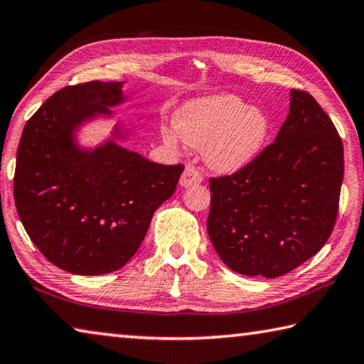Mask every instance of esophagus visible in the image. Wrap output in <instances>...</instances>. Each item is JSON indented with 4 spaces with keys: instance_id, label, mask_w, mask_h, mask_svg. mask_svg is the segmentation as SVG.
Listing matches in <instances>:
<instances>
[{
    "instance_id": "34e87169",
    "label": "esophagus",
    "mask_w": 364,
    "mask_h": 364,
    "mask_svg": "<svg viewBox=\"0 0 364 364\" xmlns=\"http://www.w3.org/2000/svg\"><path fill=\"white\" fill-rule=\"evenodd\" d=\"M202 173L199 170H197L196 167H193V165H188L186 168H184L183 175H181V186L188 188V186H194V184H199L202 181Z\"/></svg>"
}]
</instances>
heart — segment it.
I'll list each match as a JSON object with an SVG mask.
<instances>
[{
    "mask_svg": "<svg viewBox=\"0 0 364 364\" xmlns=\"http://www.w3.org/2000/svg\"><path fill=\"white\" fill-rule=\"evenodd\" d=\"M173 130L162 128V138L204 149L210 167L234 171L249 165L262 152L269 134V119L262 109L249 107L234 95H217L193 101L173 117Z\"/></svg>",
    "mask_w": 364,
    "mask_h": 364,
    "instance_id": "obj_1",
    "label": "heart"
}]
</instances>
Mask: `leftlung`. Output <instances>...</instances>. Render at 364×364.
Segmentation results:
<instances>
[{"label":"left lung","instance_id":"obj_1","mask_svg":"<svg viewBox=\"0 0 364 364\" xmlns=\"http://www.w3.org/2000/svg\"><path fill=\"white\" fill-rule=\"evenodd\" d=\"M343 146L315 97L291 90L274 143L232 175L208 178L207 232L228 268L278 278L316 255L334 230Z\"/></svg>","mask_w":364,"mask_h":364}]
</instances>
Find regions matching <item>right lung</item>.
Wrapping results in <instances>:
<instances>
[{
  "label": "right lung",
  "instance_id": "add662e5",
  "mask_svg": "<svg viewBox=\"0 0 364 364\" xmlns=\"http://www.w3.org/2000/svg\"><path fill=\"white\" fill-rule=\"evenodd\" d=\"M122 83L64 86L30 117L17 147L14 200L23 228L49 262L72 274L120 269L184 165H160L109 141L86 152L73 130L119 104Z\"/></svg>",
  "mask_w": 364,
  "mask_h": 364
}]
</instances>
